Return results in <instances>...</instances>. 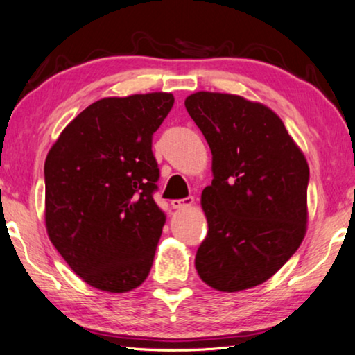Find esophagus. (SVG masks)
I'll return each mask as SVG.
<instances>
[{
	"instance_id": "1",
	"label": "esophagus",
	"mask_w": 355,
	"mask_h": 355,
	"mask_svg": "<svg viewBox=\"0 0 355 355\" xmlns=\"http://www.w3.org/2000/svg\"><path fill=\"white\" fill-rule=\"evenodd\" d=\"M193 204H194L193 196H189V198H184V199H173L171 202L173 209H187V207H191Z\"/></svg>"
}]
</instances>
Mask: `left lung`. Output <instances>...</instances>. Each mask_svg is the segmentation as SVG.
<instances>
[{
    "instance_id": "obj_1",
    "label": "left lung",
    "mask_w": 355,
    "mask_h": 355,
    "mask_svg": "<svg viewBox=\"0 0 355 355\" xmlns=\"http://www.w3.org/2000/svg\"><path fill=\"white\" fill-rule=\"evenodd\" d=\"M211 151L200 205L209 231L196 269L209 287L241 292L272 277L304 239L309 167L282 119L241 95L184 100Z\"/></svg>"
}]
</instances>
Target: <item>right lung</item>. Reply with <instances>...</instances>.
<instances>
[{
    "label": "right lung",
    "instance_id": "obj_1",
    "mask_svg": "<svg viewBox=\"0 0 355 355\" xmlns=\"http://www.w3.org/2000/svg\"><path fill=\"white\" fill-rule=\"evenodd\" d=\"M173 107L167 92L97 100L62 130L44 162L49 239L84 282L130 292L153 266L166 214L153 198V134Z\"/></svg>",
    "mask_w": 355,
    "mask_h": 355
}]
</instances>
